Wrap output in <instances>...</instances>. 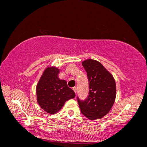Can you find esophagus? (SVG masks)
Segmentation results:
<instances>
[{
  "mask_svg": "<svg viewBox=\"0 0 147 147\" xmlns=\"http://www.w3.org/2000/svg\"><path fill=\"white\" fill-rule=\"evenodd\" d=\"M73 90H74V92L76 93V87H74V88H73Z\"/></svg>",
  "mask_w": 147,
  "mask_h": 147,
  "instance_id": "esophagus-1",
  "label": "esophagus"
}]
</instances>
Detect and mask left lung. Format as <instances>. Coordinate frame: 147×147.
<instances>
[{
	"label": "left lung",
	"mask_w": 147,
	"mask_h": 147,
	"mask_svg": "<svg viewBox=\"0 0 147 147\" xmlns=\"http://www.w3.org/2000/svg\"><path fill=\"white\" fill-rule=\"evenodd\" d=\"M82 65L88 78L89 95L84 101L77 98L81 113L90 120L101 119L109 113L115 102V79L97 61L88 59Z\"/></svg>",
	"instance_id": "obj_1"
}]
</instances>
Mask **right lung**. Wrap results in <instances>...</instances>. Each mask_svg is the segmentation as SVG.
<instances>
[{
    "instance_id": "add662e5",
    "label": "right lung",
    "mask_w": 147,
    "mask_h": 147,
    "mask_svg": "<svg viewBox=\"0 0 147 147\" xmlns=\"http://www.w3.org/2000/svg\"><path fill=\"white\" fill-rule=\"evenodd\" d=\"M59 72L55 67L46 68L36 86L38 104L49 114L58 112L65 102L75 97V93L67 86L66 80L59 78Z\"/></svg>"
}]
</instances>
